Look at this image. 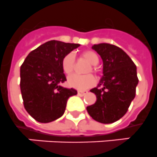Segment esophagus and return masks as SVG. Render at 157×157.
Here are the masks:
<instances>
[{"mask_svg": "<svg viewBox=\"0 0 157 157\" xmlns=\"http://www.w3.org/2000/svg\"><path fill=\"white\" fill-rule=\"evenodd\" d=\"M86 93H87V91H77V94H78V95H80V96H84Z\"/></svg>", "mask_w": 157, "mask_h": 157, "instance_id": "esophagus-1", "label": "esophagus"}]
</instances>
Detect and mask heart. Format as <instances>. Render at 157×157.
Listing matches in <instances>:
<instances>
[{"mask_svg":"<svg viewBox=\"0 0 157 157\" xmlns=\"http://www.w3.org/2000/svg\"><path fill=\"white\" fill-rule=\"evenodd\" d=\"M80 56L92 66H96L99 63V57L97 53L93 51H84ZM74 65H75V57L73 53H69L63 57V60H62V69L66 74L70 75L73 73ZM91 70V71L94 70L93 66ZM94 83H95V79L91 75L80 76L74 74V75L70 76L67 80V84L70 87L76 88L77 90H86L89 87H92Z\"/></svg>","mask_w":157,"mask_h":157,"instance_id":"1","label":"heart"}]
</instances>
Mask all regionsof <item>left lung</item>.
<instances>
[{"label":"left lung","mask_w":157,"mask_h":157,"mask_svg":"<svg viewBox=\"0 0 157 157\" xmlns=\"http://www.w3.org/2000/svg\"><path fill=\"white\" fill-rule=\"evenodd\" d=\"M92 49L101 56L103 75L98 87L95 103L87 107L89 115L101 124H111L124 117L135 97L138 84L137 68L125 52L115 45L101 43Z\"/></svg>","instance_id":"1"}]
</instances>
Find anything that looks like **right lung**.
Masks as SVG:
<instances>
[{
    "label": "right lung",
    "instance_id": "1",
    "mask_svg": "<svg viewBox=\"0 0 157 157\" xmlns=\"http://www.w3.org/2000/svg\"><path fill=\"white\" fill-rule=\"evenodd\" d=\"M79 44L50 40L29 53L20 68V89L24 107L33 119L49 123L64 114L67 100L77 94L60 84L66 78L62 69L63 57Z\"/></svg>",
    "mask_w": 157,
    "mask_h": 157
}]
</instances>
